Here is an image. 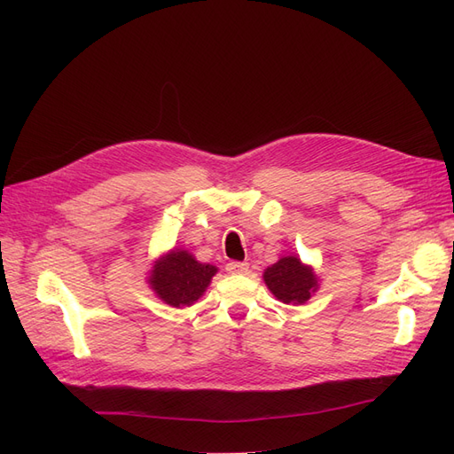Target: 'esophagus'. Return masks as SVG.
<instances>
[{"instance_id":"1","label":"esophagus","mask_w":454,"mask_h":454,"mask_svg":"<svg viewBox=\"0 0 454 454\" xmlns=\"http://www.w3.org/2000/svg\"><path fill=\"white\" fill-rule=\"evenodd\" d=\"M250 265L248 263H240V261H231V263H227V270L231 274H244L248 272Z\"/></svg>"}]
</instances>
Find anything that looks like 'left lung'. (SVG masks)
I'll return each instance as SVG.
<instances>
[{
	"mask_svg": "<svg viewBox=\"0 0 454 454\" xmlns=\"http://www.w3.org/2000/svg\"><path fill=\"white\" fill-rule=\"evenodd\" d=\"M263 280L269 292L286 305L307 303L320 287V278L312 265L303 263L297 255H284L267 267Z\"/></svg>",
	"mask_w": 454,
	"mask_h": 454,
	"instance_id": "obj_1",
	"label": "left lung"
}]
</instances>
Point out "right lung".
<instances>
[{
	"label": "right lung",
	"instance_id": "right-lung-1",
	"mask_svg": "<svg viewBox=\"0 0 454 454\" xmlns=\"http://www.w3.org/2000/svg\"><path fill=\"white\" fill-rule=\"evenodd\" d=\"M215 272V265L200 263L191 252L177 248L153 261L147 284L162 303L174 309H185L208 290Z\"/></svg>",
	"mask_w": 454,
	"mask_h": 454
}]
</instances>
